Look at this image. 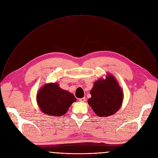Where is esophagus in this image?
Wrapping results in <instances>:
<instances>
[{"label": "esophagus", "mask_w": 158, "mask_h": 158, "mask_svg": "<svg viewBox=\"0 0 158 158\" xmlns=\"http://www.w3.org/2000/svg\"><path fill=\"white\" fill-rule=\"evenodd\" d=\"M79 101L80 102H85V98H80V99H79Z\"/></svg>", "instance_id": "34e87169"}]
</instances>
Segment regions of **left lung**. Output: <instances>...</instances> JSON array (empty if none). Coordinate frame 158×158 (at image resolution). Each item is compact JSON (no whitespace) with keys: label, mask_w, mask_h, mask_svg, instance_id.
Here are the masks:
<instances>
[{"label":"left lung","mask_w":158,"mask_h":158,"mask_svg":"<svg viewBox=\"0 0 158 158\" xmlns=\"http://www.w3.org/2000/svg\"><path fill=\"white\" fill-rule=\"evenodd\" d=\"M91 98L88 104L99 117H108L120 109L124 97L122 88L116 78L111 74L106 76V79L96 81L91 92Z\"/></svg>","instance_id":"1"}]
</instances>
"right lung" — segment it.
Returning <instances> with one entry per match:
<instances>
[{"label": "right lung", "instance_id": "obj_1", "mask_svg": "<svg viewBox=\"0 0 158 158\" xmlns=\"http://www.w3.org/2000/svg\"><path fill=\"white\" fill-rule=\"evenodd\" d=\"M76 101L74 96L61 89L57 83H49L42 86L37 94V104L46 115L62 116L71 105Z\"/></svg>", "mask_w": 158, "mask_h": 158}]
</instances>
